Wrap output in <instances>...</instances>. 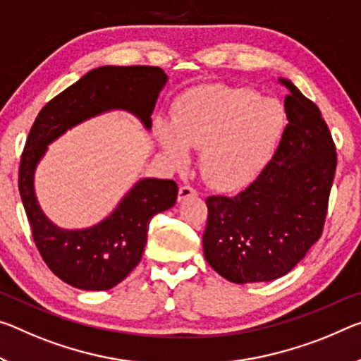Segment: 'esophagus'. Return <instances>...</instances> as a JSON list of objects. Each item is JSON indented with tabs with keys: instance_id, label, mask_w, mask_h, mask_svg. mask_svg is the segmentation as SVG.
Wrapping results in <instances>:
<instances>
[{
	"instance_id": "34e87169",
	"label": "esophagus",
	"mask_w": 361,
	"mask_h": 361,
	"mask_svg": "<svg viewBox=\"0 0 361 361\" xmlns=\"http://www.w3.org/2000/svg\"><path fill=\"white\" fill-rule=\"evenodd\" d=\"M197 194L199 192L191 186H181L180 191H178V202H183L188 197H196Z\"/></svg>"
}]
</instances>
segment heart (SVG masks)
Returning <instances> with one entry per match:
<instances>
[{"instance_id": "b5f03b06", "label": "heart", "mask_w": 361, "mask_h": 361, "mask_svg": "<svg viewBox=\"0 0 361 361\" xmlns=\"http://www.w3.org/2000/svg\"><path fill=\"white\" fill-rule=\"evenodd\" d=\"M286 127V109L244 87L196 88L173 104L171 122L157 118L156 138L175 167L202 149V170L212 185L233 190L252 181L271 159Z\"/></svg>"}]
</instances>
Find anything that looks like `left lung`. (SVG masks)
Wrapping results in <instances>:
<instances>
[{"mask_svg":"<svg viewBox=\"0 0 361 361\" xmlns=\"http://www.w3.org/2000/svg\"><path fill=\"white\" fill-rule=\"evenodd\" d=\"M283 138L262 173L236 196L207 197L205 260L236 284L288 274L322 236L336 147L314 102L286 78Z\"/></svg>","mask_w":361,"mask_h":361,"instance_id":"obj_1","label":"left lung"}]
</instances>
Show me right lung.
<instances>
[{
  "instance_id": "1",
  "label": "right lung",
  "mask_w": 361,
  "mask_h": 361,
  "mask_svg": "<svg viewBox=\"0 0 361 361\" xmlns=\"http://www.w3.org/2000/svg\"><path fill=\"white\" fill-rule=\"evenodd\" d=\"M169 82L160 67L102 66L51 99L33 123L22 152L19 192L32 236L43 260L57 278L83 290L117 286L138 265L151 219L173 207V180L141 178L104 220L82 230H66L51 221L38 204L35 171L48 146L77 125L111 111L133 114L147 131L159 93Z\"/></svg>"
}]
</instances>
